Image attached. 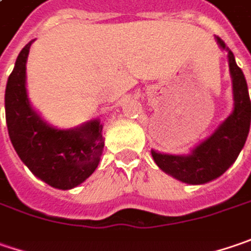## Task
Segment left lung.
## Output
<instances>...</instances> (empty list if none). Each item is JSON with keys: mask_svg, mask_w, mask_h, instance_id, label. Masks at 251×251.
<instances>
[{"mask_svg": "<svg viewBox=\"0 0 251 251\" xmlns=\"http://www.w3.org/2000/svg\"><path fill=\"white\" fill-rule=\"evenodd\" d=\"M216 39L226 49L219 36ZM229 68L233 79L234 110L219 128L198 145L191 155H168L151 151L158 167L179 181L201 185L216 179L236 161L245 147L250 130L251 101L245 75L237 66L232 50H229Z\"/></svg>", "mask_w": 251, "mask_h": 251, "instance_id": "obj_1", "label": "left lung"}]
</instances>
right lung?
Listing matches in <instances>:
<instances>
[{
    "instance_id": "1",
    "label": "right lung",
    "mask_w": 251,
    "mask_h": 251,
    "mask_svg": "<svg viewBox=\"0 0 251 251\" xmlns=\"http://www.w3.org/2000/svg\"><path fill=\"white\" fill-rule=\"evenodd\" d=\"M32 42L21 50L6 82L8 134L18 157L33 175L57 189H72L99 165L104 148L103 126L94 120L73 130H56L32 110L25 86Z\"/></svg>"
}]
</instances>
